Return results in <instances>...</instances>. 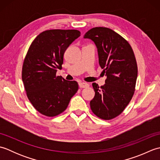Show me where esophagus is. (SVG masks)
Segmentation results:
<instances>
[{"instance_id": "1", "label": "esophagus", "mask_w": 160, "mask_h": 160, "mask_svg": "<svg viewBox=\"0 0 160 160\" xmlns=\"http://www.w3.org/2000/svg\"><path fill=\"white\" fill-rule=\"evenodd\" d=\"M79 87L80 88H87V87H89V84L86 82H80Z\"/></svg>"}]
</instances>
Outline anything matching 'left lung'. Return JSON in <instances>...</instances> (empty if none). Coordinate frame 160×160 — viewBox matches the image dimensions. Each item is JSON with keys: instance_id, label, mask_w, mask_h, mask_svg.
Here are the masks:
<instances>
[{"instance_id": "1", "label": "left lung", "mask_w": 160, "mask_h": 160, "mask_svg": "<svg viewBox=\"0 0 160 160\" xmlns=\"http://www.w3.org/2000/svg\"><path fill=\"white\" fill-rule=\"evenodd\" d=\"M84 38L96 44L100 66L107 76L104 86L92 84L95 96L90 102L91 111L97 117L109 120L123 112L133 96L138 77L136 59L127 40L109 28H92Z\"/></svg>"}]
</instances>
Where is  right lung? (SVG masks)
<instances>
[{"label": "right lung", "mask_w": 160, "mask_h": 160, "mask_svg": "<svg viewBox=\"0 0 160 160\" xmlns=\"http://www.w3.org/2000/svg\"><path fill=\"white\" fill-rule=\"evenodd\" d=\"M80 36L76 29H50L33 40L26 54L22 80L30 102L47 117L62 113L78 90L76 81L57 76L67 47Z\"/></svg>", "instance_id": "add662e5"}]
</instances>
